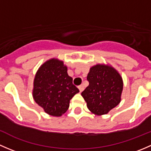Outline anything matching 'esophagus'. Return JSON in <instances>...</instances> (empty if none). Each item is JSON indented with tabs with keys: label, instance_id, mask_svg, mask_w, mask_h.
<instances>
[{
	"label": "esophagus",
	"instance_id": "1",
	"mask_svg": "<svg viewBox=\"0 0 151 151\" xmlns=\"http://www.w3.org/2000/svg\"><path fill=\"white\" fill-rule=\"evenodd\" d=\"M78 88H79V90H80V92L81 93L82 91L84 90V86H83V85H79V86H78Z\"/></svg>",
	"mask_w": 151,
	"mask_h": 151
}]
</instances>
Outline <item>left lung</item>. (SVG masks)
Segmentation results:
<instances>
[{"label": "left lung", "mask_w": 151, "mask_h": 151, "mask_svg": "<svg viewBox=\"0 0 151 151\" xmlns=\"http://www.w3.org/2000/svg\"><path fill=\"white\" fill-rule=\"evenodd\" d=\"M87 80L89 85L82 92L88 109L93 114H107L121 101L122 77L111 65L98 63L90 68Z\"/></svg>", "instance_id": "8db88e82"}]
</instances>
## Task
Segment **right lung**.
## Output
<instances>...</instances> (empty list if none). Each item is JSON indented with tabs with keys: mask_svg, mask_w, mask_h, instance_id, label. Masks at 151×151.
<instances>
[{
	"mask_svg": "<svg viewBox=\"0 0 151 151\" xmlns=\"http://www.w3.org/2000/svg\"><path fill=\"white\" fill-rule=\"evenodd\" d=\"M79 92L63 60L55 58L49 59L36 71L33 98L48 115L54 117L63 115L69 107L70 100Z\"/></svg>",
	"mask_w": 151,
	"mask_h": 151,
	"instance_id": "obj_1",
	"label": "right lung"
}]
</instances>
